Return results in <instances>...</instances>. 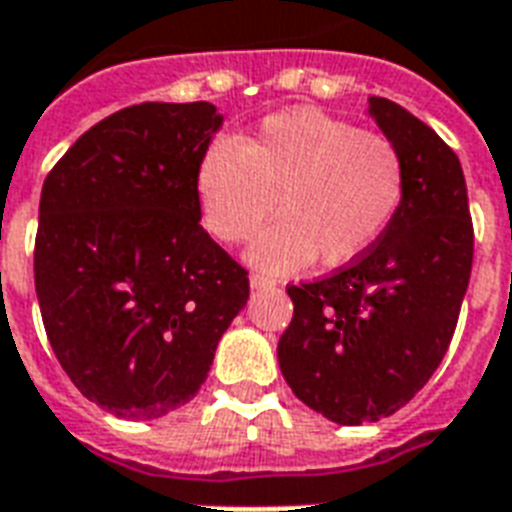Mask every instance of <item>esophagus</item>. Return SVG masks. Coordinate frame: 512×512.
I'll return each instance as SVG.
<instances>
[{"label": "esophagus", "mask_w": 512, "mask_h": 512, "mask_svg": "<svg viewBox=\"0 0 512 512\" xmlns=\"http://www.w3.org/2000/svg\"><path fill=\"white\" fill-rule=\"evenodd\" d=\"M273 279L271 276H263V273H252V276H249V287H252V290H268V287H273Z\"/></svg>", "instance_id": "34e87169"}]
</instances>
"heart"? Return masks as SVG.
<instances>
[{
	"instance_id": "obj_1",
	"label": "heart",
	"mask_w": 512,
	"mask_h": 512,
	"mask_svg": "<svg viewBox=\"0 0 512 512\" xmlns=\"http://www.w3.org/2000/svg\"><path fill=\"white\" fill-rule=\"evenodd\" d=\"M204 225L225 244L255 236L249 249L265 271L303 268L319 255L346 265L376 247L405 195L397 144L314 107L268 115L241 142L214 139L195 169Z\"/></svg>"
}]
</instances>
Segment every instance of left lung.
<instances>
[{"label":"left lung","mask_w":512,"mask_h":512,"mask_svg":"<svg viewBox=\"0 0 512 512\" xmlns=\"http://www.w3.org/2000/svg\"><path fill=\"white\" fill-rule=\"evenodd\" d=\"M368 104L403 155V204L354 263L287 287L295 314L276 349L295 397L346 427L392 416L427 384L454 338L473 271L456 152L395 101L370 96Z\"/></svg>","instance_id":"left-lung-1"}]
</instances>
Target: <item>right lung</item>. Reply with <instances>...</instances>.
<instances>
[{"label": "right lung", "mask_w": 512, "mask_h": 512, "mask_svg": "<svg viewBox=\"0 0 512 512\" xmlns=\"http://www.w3.org/2000/svg\"><path fill=\"white\" fill-rule=\"evenodd\" d=\"M220 126L209 101L134 104L88 128L42 185L45 333L72 384L120 419L190 403L247 306V271L201 228L195 193Z\"/></svg>", "instance_id": "obj_1"}]
</instances>
